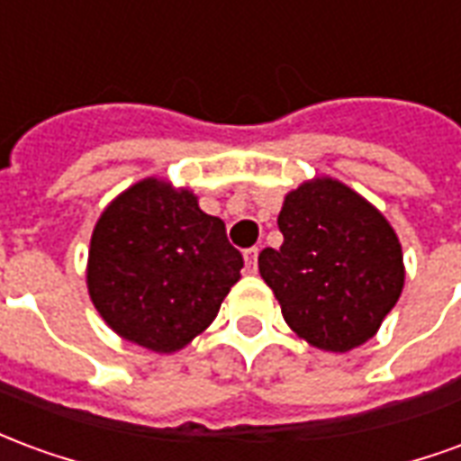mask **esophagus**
Masks as SVG:
<instances>
[{"label":"esophagus","instance_id":"34e87169","mask_svg":"<svg viewBox=\"0 0 461 461\" xmlns=\"http://www.w3.org/2000/svg\"><path fill=\"white\" fill-rule=\"evenodd\" d=\"M257 257H259V249H257V247H251V249L244 251V261H247V271H249V274L257 271Z\"/></svg>","mask_w":461,"mask_h":461}]
</instances>
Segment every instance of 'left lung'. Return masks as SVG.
<instances>
[{
  "mask_svg": "<svg viewBox=\"0 0 461 461\" xmlns=\"http://www.w3.org/2000/svg\"><path fill=\"white\" fill-rule=\"evenodd\" d=\"M279 230L284 244L261 251L259 271L289 329L330 353L373 339L405 286L390 221L343 182L316 177L286 194Z\"/></svg>",
  "mask_w": 461,
  "mask_h": 461,
  "instance_id": "8db88e82",
  "label": "left lung"
}]
</instances>
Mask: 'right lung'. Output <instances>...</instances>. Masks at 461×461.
<instances>
[{
	"label": "right lung",
	"instance_id": "add662e5",
	"mask_svg": "<svg viewBox=\"0 0 461 461\" xmlns=\"http://www.w3.org/2000/svg\"><path fill=\"white\" fill-rule=\"evenodd\" d=\"M241 254L190 190L145 177L95 221L88 294L121 339L172 353L210 326L240 281Z\"/></svg>",
	"mask_w": 461,
	"mask_h": 461
}]
</instances>
